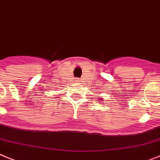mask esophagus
I'll return each instance as SVG.
<instances>
[{"mask_svg": "<svg viewBox=\"0 0 160 160\" xmlns=\"http://www.w3.org/2000/svg\"><path fill=\"white\" fill-rule=\"evenodd\" d=\"M76 82H77V83H80V79H77V80H76Z\"/></svg>", "mask_w": 160, "mask_h": 160, "instance_id": "obj_1", "label": "esophagus"}]
</instances>
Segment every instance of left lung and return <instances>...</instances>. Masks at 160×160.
Returning <instances> with one entry per match:
<instances>
[{
	"mask_svg": "<svg viewBox=\"0 0 160 160\" xmlns=\"http://www.w3.org/2000/svg\"><path fill=\"white\" fill-rule=\"evenodd\" d=\"M98 98H99V99H98V100L100 101V102H101V101L102 100V98H100V97H98Z\"/></svg>",
	"mask_w": 160,
	"mask_h": 160,
	"instance_id": "8db88e82",
	"label": "left lung"
}]
</instances>
